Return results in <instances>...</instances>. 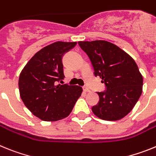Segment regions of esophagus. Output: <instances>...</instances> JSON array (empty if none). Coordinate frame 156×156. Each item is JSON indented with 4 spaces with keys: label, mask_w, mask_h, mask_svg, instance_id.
<instances>
[{
    "label": "esophagus",
    "mask_w": 156,
    "mask_h": 156,
    "mask_svg": "<svg viewBox=\"0 0 156 156\" xmlns=\"http://www.w3.org/2000/svg\"><path fill=\"white\" fill-rule=\"evenodd\" d=\"M83 91H85V92H90V89H89L88 87H83Z\"/></svg>",
    "instance_id": "esophagus-1"
}]
</instances>
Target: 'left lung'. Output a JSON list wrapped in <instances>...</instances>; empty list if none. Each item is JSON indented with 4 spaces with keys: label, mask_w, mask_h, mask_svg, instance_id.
Listing matches in <instances>:
<instances>
[{
    "label": "left lung",
    "mask_w": 156,
    "mask_h": 156,
    "mask_svg": "<svg viewBox=\"0 0 156 156\" xmlns=\"http://www.w3.org/2000/svg\"><path fill=\"white\" fill-rule=\"evenodd\" d=\"M87 55L95 76L102 80L104 92H97L99 101L92 107L104 120H119L133 109L142 93L143 76L135 61L116 45L105 41H79Z\"/></svg>",
    "instance_id": "left-lung-1"
}]
</instances>
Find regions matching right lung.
Instances as JSON below:
<instances>
[{
    "instance_id": "right-lung-1",
    "label": "right lung",
    "mask_w": 156,
    "mask_h": 156,
    "mask_svg": "<svg viewBox=\"0 0 156 156\" xmlns=\"http://www.w3.org/2000/svg\"><path fill=\"white\" fill-rule=\"evenodd\" d=\"M76 42L57 41L34 55L19 79L20 97L32 113L44 121L68 116L83 89L76 85L57 84L64 79L62 57Z\"/></svg>"
}]
</instances>
